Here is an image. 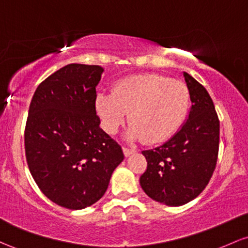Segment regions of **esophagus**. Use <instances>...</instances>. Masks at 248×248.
Instances as JSON below:
<instances>
[{
	"label": "esophagus",
	"instance_id": "1",
	"mask_svg": "<svg viewBox=\"0 0 248 248\" xmlns=\"http://www.w3.org/2000/svg\"><path fill=\"white\" fill-rule=\"evenodd\" d=\"M122 151H124V156H129V155H132L133 153H134V149H132V148H126V147H124V148H122Z\"/></svg>",
	"mask_w": 248,
	"mask_h": 248
}]
</instances>
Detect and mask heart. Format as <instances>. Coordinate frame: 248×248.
<instances>
[{
  "label": "heart",
  "mask_w": 248,
  "mask_h": 248,
  "mask_svg": "<svg viewBox=\"0 0 248 248\" xmlns=\"http://www.w3.org/2000/svg\"><path fill=\"white\" fill-rule=\"evenodd\" d=\"M189 108L184 82L159 74L133 75L120 80L111 94L100 93L95 109L106 133L113 135L129 114L128 140L160 143L180 129Z\"/></svg>",
  "instance_id": "b5f03b06"
}]
</instances>
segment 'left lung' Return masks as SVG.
Wrapping results in <instances>:
<instances>
[{"instance_id": "left-lung-1", "label": "left lung", "mask_w": 248, "mask_h": 248, "mask_svg": "<svg viewBox=\"0 0 248 248\" xmlns=\"http://www.w3.org/2000/svg\"><path fill=\"white\" fill-rule=\"evenodd\" d=\"M192 107L187 121L164 145L143 151L140 185L149 198L181 206L198 197L212 178L219 152L220 122L205 87L184 72Z\"/></svg>"}]
</instances>
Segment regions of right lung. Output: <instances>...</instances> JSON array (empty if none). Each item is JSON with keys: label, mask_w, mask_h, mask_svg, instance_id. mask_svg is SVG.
Wrapping results in <instances>:
<instances>
[{"label": "right lung", "mask_w": 248, "mask_h": 248, "mask_svg": "<svg viewBox=\"0 0 248 248\" xmlns=\"http://www.w3.org/2000/svg\"><path fill=\"white\" fill-rule=\"evenodd\" d=\"M100 66L70 63L40 83L24 132L27 164L43 194L61 207L82 209L103 197L121 147L100 128L95 109Z\"/></svg>", "instance_id": "add662e5"}]
</instances>
